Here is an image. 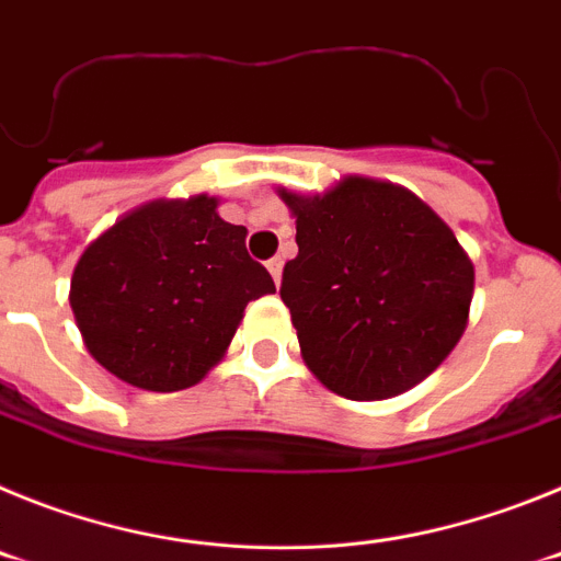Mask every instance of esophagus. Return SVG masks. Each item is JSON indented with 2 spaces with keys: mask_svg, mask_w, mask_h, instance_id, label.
<instances>
[{
  "mask_svg": "<svg viewBox=\"0 0 561 561\" xmlns=\"http://www.w3.org/2000/svg\"><path fill=\"white\" fill-rule=\"evenodd\" d=\"M266 270L272 272V277H275V284H280V272H284V261H280V257H270V261H266Z\"/></svg>",
  "mask_w": 561,
  "mask_h": 561,
  "instance_id": "1",
  "label": "esophagus"
}]
</instances>
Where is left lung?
Listing matches in <instances>:
<instances>
[{
  "label": "left lung",
  "instance_id": "obj_1",
  "mask_svg": "<svg viewBox=\"0 0 561 561\" xmlns=\"http://www.w3.org/2000/svg\"><path fill=\"white\" fill-rule=\"evenodd\" d=\"M277 193L297 225L280 300L311 374L354 401L427 379L472 304L474 266L455 232L393 182L345 176L317 196Z\"/></svg>",
  "mask_w": 561,
  "mask_h": 561
}]
</instances>
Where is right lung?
I'll use <instances>...</instances> for the list:
<instances>
[{
    "label": "right lung",
    "instance_id": "right-lung-1",
    "mask_svg": "<svg viewBox=\"0 0 561 561\" xmlns=\"http://www.w3.org/2000/svg\"><path fill=\"white\" fill-rule=\"evenodd\" d=\"M207 193L157 199L83 250L69 284L89 354L134 388L173 393L219 365L250 300L275 284L247 252V227Z\"/></svg>",
    "mask_w": 561,
    "mask_h": 561
}]
</instances>
